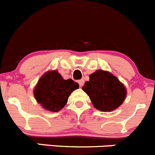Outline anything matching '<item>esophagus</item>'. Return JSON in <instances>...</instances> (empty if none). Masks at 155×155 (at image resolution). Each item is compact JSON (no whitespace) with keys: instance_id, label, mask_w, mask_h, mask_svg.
I'll use <instances>...</instances> for the list:
<instances>
[{"instance_id":"1","label":"esophagus","mask_w":155,"mask_h":155,"mask_svg":"<svg viewBox=\"0 0 155 155\" xmlns=\"http://www.w3.org/2000/svg\"><path fill=\"white\" fill-rule=\"evenodd\" d=\"M84 82H85V81H84V79H80V80H79V81H78V83H79V86H80V87H82V85H83V84H84Z\"/></svg>"}]
</instances>
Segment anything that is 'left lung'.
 <instances>
[{"mask_svg":"<svg viewBox=\"0 0 155 155\" xmlns=\"http://www.w3.org/2000/svg\"><path fill=\"white\" fill-rule=\"evenodd\" d=\"M82 90L90 97L93 106L102 112H110L119 107L124 101L127 90L117 77L102 70L89 76Z\"/></svg>","mask_w":155,"mask_h":155,"instance_id":"left-lung-1","label":"left lung"}]
</instances>
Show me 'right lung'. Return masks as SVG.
<instances>
[{"label":"right lung","mask_w":155,"mask_h":155,"mask_svg":"<svg viewBox=\"0 0 155 155\" xmlns=\"http://www.w3.org/2000/svg\"><path fill=\"white\" fill-rule=\"evenodd\" d=\"M79 87L71 79H64L57 70L46 72L34 88V94L38 104L45 109L58 112L68 103L70 94Z\"/></svg>","instance_id":"right-lung-1"}]
</instances>
